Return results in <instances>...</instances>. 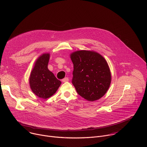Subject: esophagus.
Here are the masks:
<instances>
[{"instance_id": "1", "label": "esophagus", "mask_w": 147, "mask_h": 147, "mask_svg": "<svg viewBox=\"0 0 147 147\" xmlns=\"http://www.w3.org/2000/svg\"><path fill=\"white\" fill-rule=\"evenodd\" d=\"M62 81L63 82H66L69 81V78H68V77H65V78H64L63 79H62Z\"/></svg>"}]
</instances>
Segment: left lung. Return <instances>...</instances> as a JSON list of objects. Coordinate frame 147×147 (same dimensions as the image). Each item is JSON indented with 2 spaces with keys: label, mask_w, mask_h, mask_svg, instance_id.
Wrapping results in <instances>:
<instances>
[{
  "label": "left lung",
  "mask_w": 147,
  "mask_h": 147,
  "mask_svg": "<svg viewBox=\"0 0 147 147\" xmlns=\"http://www.w3.org/2000/svg\"><path fill=\"white\" fill-rule=\"evenodd\" d=\"M70 56L74 66L71 82L77 93L89 101L100 99L111 82L105 59L96 52L88 51H76Z\"/></svg>",
  "instance_id": "left-lung-1"
}]
</instances>
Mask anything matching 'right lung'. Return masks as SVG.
<instances>
[{
  "label": "right lung",
  "mask_w": 147,
  "mask_h": 147,
  "mask_svg": "<svg viewBox=\"0 0 147 147\" xmlns=\"http://www.w3.org/2000/svg\"><path fill=\"white\" fill-rule=\"evenodd\" d=\"M49 56V53H45L36 60L30 77L32 92L43 99L53 95L61 84V81L48 69Z\"/></svg>",
  "instance_id": "right-lung-1"
}]
</instances>
